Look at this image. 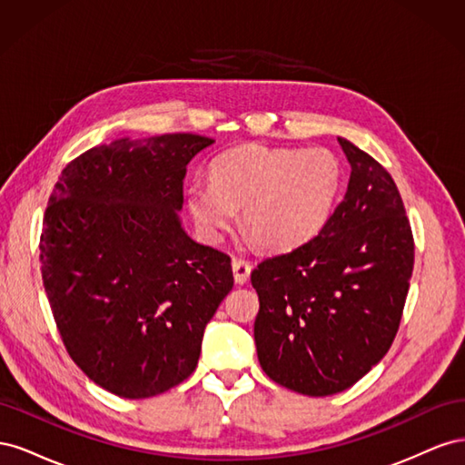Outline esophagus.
Wrapping results in <instances>:
<instances>
[{"label":"esophagus","instance_id":"34e87169","mask_svg":"<svg viewBox=\"0 0 465 465\" xmlns=\"http://www.w3.org/2000/svg\"><path fill=\"white\" fill-rule=\"evenodd\" d=\"M250 272H252V265L246 260H242V258L232 260V273H234V281L238 285L246 283V281L250 279Z\"/></svg>","mask_w":465,"mask_h":465}]
</instances>
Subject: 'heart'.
I'll use <instances>...</instances> for the list:
<instances>
[{"instance_id": "obj_1", "label": "heart", "mask_w": 465, "mask_h": 465, "mask_svg": "<svg viewBox=\"0 0 465 465\" xmlns=\"http://www.w3.org/2000/svg\"><path fill=\"white\" fill-rule=\"evenodd\" d=\"M343 186V164L330 149L244 145L223 153L211 180H193L190 213L211 242L223 241L242 207L246 227L267 250H291L330 221Z\"/></svg>"}]
</instances>
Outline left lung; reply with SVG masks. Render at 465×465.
I'll use <instances>...</instances> for the list:
<instances>
[{
    "mask_svg": "<svg viewBox=\"0 0 465 465\" xmlns=\"http://www.w3.org/2000/svg\"><path fill=\"white\" fill-rule=\"evenodd\" d=\"M351 164L341 203L312 241L252 272L258 361L273 382L331 396L382 361L413 272V234L396 182L337 137Z\"/></svg>",
    "mask_w": 465,
    "mask_h": 465,
    "instance_id": "obj_1",
    "label": "left lung"
}]
</instances>
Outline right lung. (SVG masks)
<instances>
[{
    "label": "right lung",
    "mask_w": 465,
    "mask_h": 465,
    "mask_svg": "<svg viewBox=\"0 0 465 465\" xmlns=\"http://www.w3.org/2000/svg\"><path fill=\"white\" fill-rule=\"evenodd\" d=\"M215 143L166 134L96 145L48 200L42 281L69 357L120 398H153L195 371L207 322L232 289L231 258L182 227L188 163Z\"/></svg>",
    "instance_id": "add662e5"
}]
</instances>
